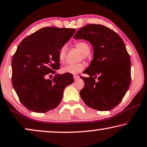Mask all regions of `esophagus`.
<instances>
[{
    "mask_svg": "<svg viewBox=\"0 0 147 147\" xmlns=\"http://www.w3.org/2000/svg\"><path fill=\"white\" fill-rule=\"evenodd\" d=\"M79 78H80L79 76H78V75H74V79L75 80H78Z\"/></svg>",
    "mask_w": 147,
    "mask_h": 147,
    "instance_id": "1",
    "label": "esophagus"
}]
</instances>
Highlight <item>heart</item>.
<instances>
[{
    "label": "heart",
    "instance_id": "1",
    "mask_svg": "<svg viewBox=\"0 0 147 147\" xmlns=\"http://www.w3.org/2000/svg\"><path fill=\"white\" fill-rule=\"evenodd\" d=\"M75 46L80 52L84 55L85 57L86 55L89 54L90 51V46L88 43L84 41H79L75 44ZM67 45H63V47L60 49L59 51V55H58V59L60 63H63L65 61L66 55H67ZM84 69V64L78 63L74 64V65H68L64 67L62 69V72L63 73H69L71 74H76L79 73L82 70Z\"/></svg>",
    "mask_w": 147,
    "mask_h": 147
}]
</instances>
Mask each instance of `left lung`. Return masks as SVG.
I'll return each mask as SVG.
<instances>
[{
	"label": "left lung",
	"mask_w": 147,
	"mask_h": 147,
	"mask_svg": "<svg viewBox=\"0 0 147 147\" xmlns=\"http://www.w3.org/2000/svg\"><path fill=\"white\" fill-rule=\"evenodd\" d=\"M74 39H84L93 47V59L81 78L84 102L99 111H110L121 102L131 84V59L121 36L101 24H87L77 30ZM98 76V81H95Z\"/></svg>",
	"instance_id": "1"
}]
</instances>
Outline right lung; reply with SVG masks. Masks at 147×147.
<instances>
[{"label": "right lung", "mask_w": 147, "mask_h": 147, "mask_svg": "<svg viewBox=\"0 0 147 147\" xmlns=\"http://www.w3.org/2000/svg\"><path fill=\"white\" fill-rule=\"evenodd\" d=\"M76 29L45 27L21 41L12 59V86L20 101L36 113L58 107L66 86L74 82L73 74H56L60 69L59 51ZM55 76L49 80L52 74Z\"/></svg>", "instance_id": "add662e5"}]
</instances>
